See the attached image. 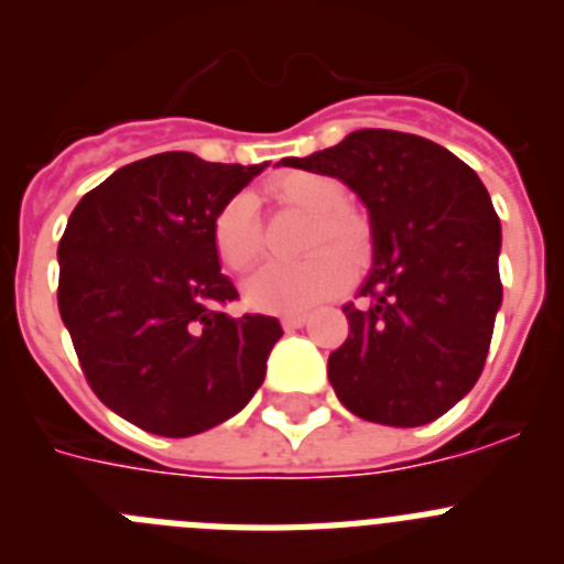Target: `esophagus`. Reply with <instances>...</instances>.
<instances>
[{
	"label": "esophagus",
	"mask_w": 564,
	"mask_h": 564,
	"mask_svg": "<svg viewBox=\"0 0 564 564\" xmlns=\"http://www.w3.org/2000/svg\"><path fill=\"white\" fill-rule=\"evenodd\" d=\"M307 325V313H288V316H282V327L285 330H299V327Z\"/></svg>",
	"instance_id": "esophagus-1"
}]
</instances>
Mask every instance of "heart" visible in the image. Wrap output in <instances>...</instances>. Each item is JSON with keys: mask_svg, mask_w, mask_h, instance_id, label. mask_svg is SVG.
Listing matches in <instances>:
<instances>
[{"mask_svg": "<svg viewBox=\"0 0 564 564\" xmlns=\"http://www.w3.org/2000/svg\"><path fill=\"white\" fill-rule=\"evenodd\" d=\"M268 192L285 206L313 214L305 237V259L271 262L246 285L248 305L265 313H302L347 288L350 271L370 257V223L347 203L341 181L322 172H285L268 183ZM214 251L231 271H251L265 251L257 197L231 194L214 214Z\"/></svg>", "mask_w": 564, "mask_h": 564, "instance_id": "b5f03b06", "label": "heart"}]
</instances>
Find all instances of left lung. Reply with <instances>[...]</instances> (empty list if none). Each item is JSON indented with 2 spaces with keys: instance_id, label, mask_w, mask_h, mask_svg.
I'll return each instance as SVG.
<instances>
[{
  "instance_id": "left-lung-1",
  "label": "left lung",
  "mask_w": 564,
  "mask_h": 564,
  "mask_svg": "<svg viewBox=\"0 0 564 564\" xmlns=\"http://www.w3.org/2000/svg\"><path fill=\"white\" fill-rule=\"evenodd\" d=\"M282 166L338 177L370 212L372 271L350 336L330 352L338 401L364 421L423 426L477 383L495 333L500 220L486 186L449 149L358 129Z\"/></svg>"
}]
</instances>
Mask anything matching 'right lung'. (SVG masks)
I'll use <instances>...</instances> for the list:
<instances>
[{"mask_svg":"<svg viewBox=\"0 0 564 564\" xmlns=\"http://www.w3.org/2000/svg\"><path fill=\"white\" fill-rule=\"evenodd\" d=\"M268 163L163 152L109 174L69 214L58 242V313L84 378L115 415L188 437L237 415L265 381L282 327L231 318L212 223Z\"/></svg>","mask_w":564,"mask_h":564,"instance_id":"right-lung-1","label":"right lung"}]
</instances>
